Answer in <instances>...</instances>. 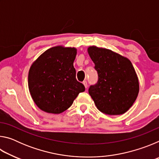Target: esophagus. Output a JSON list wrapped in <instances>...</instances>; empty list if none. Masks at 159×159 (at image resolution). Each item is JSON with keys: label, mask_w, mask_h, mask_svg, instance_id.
<instances>
[{"label": "esophagus", "mask_w": 159, "mask_h": 159, "mask_svg": "<svg viewBox=\"0 0 159 159\" xmlns=\"http://www.w3.org/2000/svg\"><path fill=\"white\" fill-rule=\"evenodd\" d=\"M83 84L84 85V86H85V88H88V83H87V81H86V80H85V81H83Z\"/></svg>", "instance_id": "obj_1"}]
</instances>
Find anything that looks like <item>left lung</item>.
<instances>
[{
  "mask_svg": "<svg viewBox=\"0 0 159 159\" xmlns=\"http://www.w3.org/2000/svg\"><path fill=\"white\" fill-rule=\"evenodd\" d=\"M88 52L98 74L96 84L88 90L99 111L120 115L133 106L139 93V80L127 57L106 48L90 46Z\"/></svg>",
  "mask_w": 159,
  "mask_h": 159,
  "instance_id": "left-lung-1",
  "label": "left lung"
}]
</instances>
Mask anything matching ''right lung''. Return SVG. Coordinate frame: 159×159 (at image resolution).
<instances>
[{"label": "right lung", "instance_id": "right-lung-1", "mask_svg": "<svg viewBox=\"0 0 159 159\" xmlns=\"http://www.w3.org/2000/svg\"><path fill=\"white\" fill-rule=\"evenodd\" d=\"M75 48L56 46L39 56L30 67L29 90L35 104L50 114L69 109L85 87L76 79Z\"/></svg>", "mask_w": 159, "mask_h": 159}]
</instances>
